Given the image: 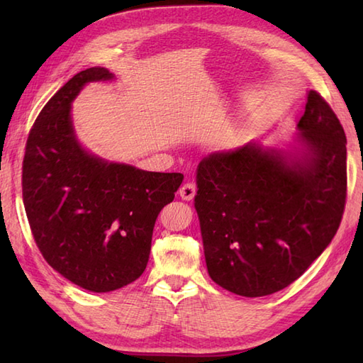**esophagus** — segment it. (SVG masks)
Instances as JSON below:
<instances>
[{
    "instance_id": "1",
    "label": "esophagus",
    "mask_w": 363,
    "mask_h": 363,
    "mask_svg": "<svg viewBox=\"0 0 363 363\" xmlns=\"http://www.w3.org/2000/svg\"><path fill=\"white\" fill-rule=\"evenodd\" d=\"M195 195H196V186L194 182H186L184 186H181L179 196L184 199V201H190V199H194Z\"/></svg>"
}]
</instances>
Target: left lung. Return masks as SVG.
Instances as JSON below:
<instances>
[{"label": "left lung", "instance_id": "8db88e82", "mask_svg": "<svg viewBox=\"0 0 363 363\" xmlns=\"http://www.w3.org/2000/svg\"><path fill=\"white\" fill-rule=\"evenodd\" d=\"M287 148L250 142L199 162L195 209L206 265L246 298L287 287L328 248L346 201V135L311 90Z\"/></svg>", "mask_w": 363, "mask_h": 363}]
</instances>
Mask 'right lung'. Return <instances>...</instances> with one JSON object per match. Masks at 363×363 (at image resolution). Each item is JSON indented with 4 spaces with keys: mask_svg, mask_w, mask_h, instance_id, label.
Here are the masks:
<instances>
[{
    "mask_svg": "<svg viewBox=\"0 0 363 363\" xmlns=\"http://www.w3.org/2000/svg\"><path fill=\"white\" fill-rule=\"evenodd\" d=\"M113 78L101 67L74 74L38 113L23 160V203L38 250L65 279L95 293L142 276L154 223L184 179L101 159L76 138L74 98L89 82Z\"/></svg>",
    "mask_w": 363,
    "mask_h": 363,
    "instance_id": "1",
    "label": "right lung"
}]
</instances>
